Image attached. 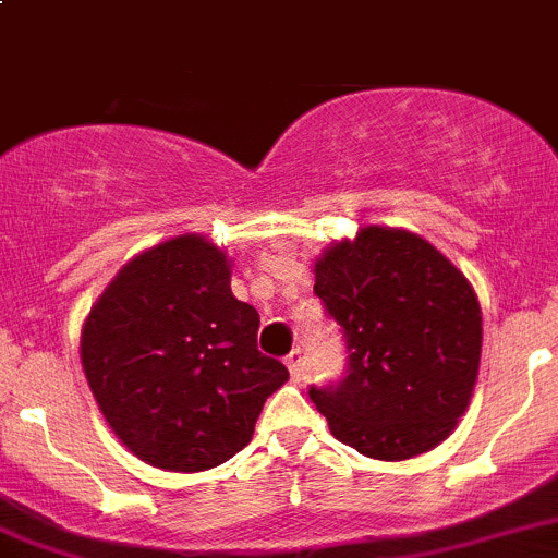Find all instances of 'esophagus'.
<instances>
[{
  "label": "esophagus",
  "instance_id": "esophagus-1",
  "mask_svg": "<svg viewBox=\"0 0 558 558\" xmlns=\"http://www.w3.org/2000/svg\"><path fill=\"white\" fill-rule=\"evenodd\" d=\"M286 364H289L291 378H294L296 384H300V380H302V351H300V348H294V351H291L289 356H286Z\"/></svg>",
  "mask_w": 558,
  "mask_h": 558
}]
</instances>
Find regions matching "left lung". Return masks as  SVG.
Masks as SVG:
<instances>
[{
	"mask_svg": "<svg viewBox=\"0 0 558 558\" xmlns=\"http://www.w3.org/2000/svg\"><path fill=\"white\" fill-rule=\"evenodd\" d=\"M313 291L348 345L345 375L307 391L331 435L380 461L440 446L481 367L483 318L470 280L418 234L364 227L326 247Z\"/></svg>",
	"mask_w": 558,
	"mask_h": 558,
	"instance_id": "1",
	"label": "left lung"
}]
</instances>
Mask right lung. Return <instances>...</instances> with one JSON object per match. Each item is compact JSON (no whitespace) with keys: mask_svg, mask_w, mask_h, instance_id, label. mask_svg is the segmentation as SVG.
Wrapping results in <instances>:
<instances>
[{"mask_svg":"<svg viewBox=\"0 0 558 558\" xmlns=\"http://www.w3.org/2000/svg\"><path fill=\"white\" fill-rule=\"evenodd\" d=\"M229 267L210 240L180 234L123 264L83 324V373L105 421L159 470L232 459L289 380L256 348L258 313L232 294Z\"/></svg>","mask_w":558,"mask_h":558,"instance_id":"add662e5","label":"right lung"}]
</instances>
